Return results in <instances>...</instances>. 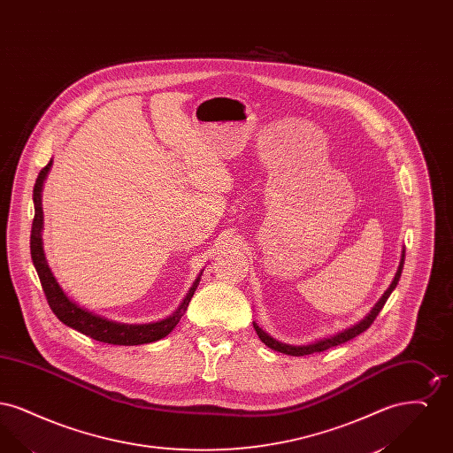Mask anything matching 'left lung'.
Instances as JSON below:
<instances>
[{
  "label": "left lung",
  "instance_id": "obj_1",
  "mask_svg": "<svg viewBox=\"0 0 453 453\" xmlns=\"http://www.w3.org/2000/svg\"><path fill=\"white\" fill-rule=\"evenodd\" d=\"M404 257H406V250H404V246H403L401 261H399V266H397V272H395V275H394V279H392V283L388 285V290L382 294V297L377 301V303L372 307V311L366 314L365 318H364L360 323L353 324L351 327H346L345 331H340V333H336V334H333V336H329V338H321V340L312 342V343H309V345H288V343H281L279 340L272 338L266 331H263L258 324L253 321V327H255L259 340H261L265 345L268 346V348H272V349H275V351H279V353H283V355H292V357H303V355L319 353V351L329 349V348H333V346L342 345V343H346V342L353 340L355 336H358V334H362L364 331H366L368 326L375 321V318H377L379 312L382 311L384 303L388 302V296H390L392 290L397 287L399 279H401V273H403V266H404Z\"/></svg>",
  "mask_w": 453,
  "mask_h": 453
}]
</instances>
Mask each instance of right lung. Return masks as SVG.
Wrapping results in <instances>:
<instances>
[{"label": "right lung", "mask_w": 453, "mask_h": 453, "mask_svg": "<svg viewBox=\"0 0 453 453\" xmlns=\"http://www.w3.org/2000/svg\"><path fill=\"white\" fill-rule=\"evenodd\" d=\"M52 166V159L49 161V165L39 173L35 187H34V207H35V216L32 222V234H30V255L34 266L37 270V275L42 283L43 292L47 302L52 309V312L58 316V319L65 326L87 334L89 338L108 343V345L134 346L146 345L152 342H159L161 338L168 336L174 329V326L180 323L181 316L185 314L188 303L194 297L195 290L200 283L202 272L196 275L194 285L190 287L188 294L185 296V299L180 303V307L173 312L172 316L156 321V323L146 324H129L119 323V321H111L105 316L95 314L91 311H88L85 307H81L80 303L69 299L67 294L63 290V287L59 285V281L56 280L52 270L49 268V263L43 253L42 229H43V212H42V188L43 181L47 178V174L50 172Z\"/></svg>", "instance_id": "add662e5"}]
</instances>
